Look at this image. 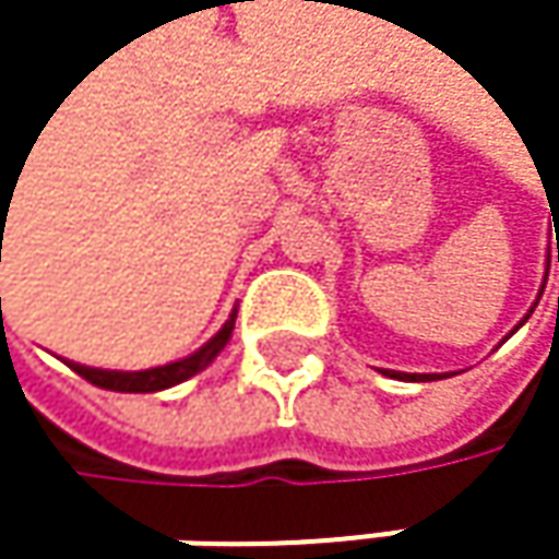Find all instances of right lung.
<instances>
[{
  "mask_svg": "<svg viewBox=\"0 0 559 559\" xmlns=\"http://www.w3.org/2000/svg\"><path fill=\"white\" fill-rule=\"evenodd\" d=\"M233 326H236V313L223 323V330H219L206 346H200L193 356L177 359V362H168V366H155V369H142V372H116V369H90V366H76V362H73V369H76L83 379H90L93 385H99V389H112V391L170 389V385H177V382H183V379L197 376L200 369H206V366L216 359V353L229 343Z\"/></svg>",
  "mask_w": 559,
  "mask_h": 559,
  "instance_id": "1",
  "label": "right lung"
}]
</instances>
